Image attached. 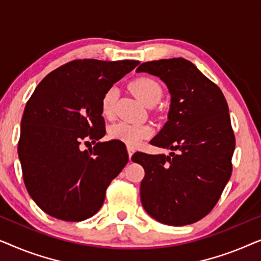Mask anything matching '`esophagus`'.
Masks as SVG:
<instances>
[{
	"mask_svg": "<svg viewBox=\"0 0 261 261\" xmlns=\"http://www.w3.org/2000/svg\"><path fill=\"white\" fill-rule=\"evenodd\" d=\"M127 151H128V156H129V160H130L132 159V155H133V153L135 152V149L133 147H130V146H128Z\"/></svg>",
	"mask_w": 261,
	"mask_h": 261,
	"instance_id": "esophagus-1",
	"label": "esophagus"
}]
</instances>
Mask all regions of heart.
<instances>
[{"label":"heart","instance_id":"obj_1","mask_svg":"<svg viewBox=\"0 0 261 261\" xmlns=\"http://www.w3.org/2000/svg\"><path fill=\"white\" fill-rule=\"evenodd\" d=\"M132 91L146 106H149L153 102H158L162 97V88L154 80L147 77L138 78L132 82ZM117 90L115 88H109L103 95L101 101L102 114L107 117L112 116L114 113ZM153 133V129L148 124H137L120 122L110 127L109 135L114 140L122 141L130 147L138 146L142 140L149 138Z\"/></svg>","mask_w":261,"mask_h":261}]
</instances>
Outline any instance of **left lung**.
<instances>
[{"mask_svg":"<svg viewBox=\"0 0 261 261\" xmlns=\"http://www.w3.org/2000/svg\"><path fill=\"white\" fill-rule=\"evenodd\" d=\"M137 72L159 77L171 96L167 121L151 144L169 155L137 152L144 167L140 198L160 223L185 226L212 212L231 174L235 138L226 98L184 58L142 63Z\"/></svg>","mask_w":261,"mask_h":261,"instance_id":"1","label":"left lung"}]
</instances>
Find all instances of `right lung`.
<instances>
[{"mask_svg":"<svg viewBox=\"0 0 261 261\" xmlns=\"http://www.w3.org/2000/svg\"><path fill=\"white\" fill-rule=\"evenodd\" d=\"M138 64L73 60L48 73L28 99L17 152L28 194L49 216L77 222L95 215L126 166L121 141L97 142L89 151L80 145L105 137L103 95Z\"/></svg>","mask_w":261,"mask_h":261,"instance_id":"right-lung-1","label":"right lung"}]
</instances>
